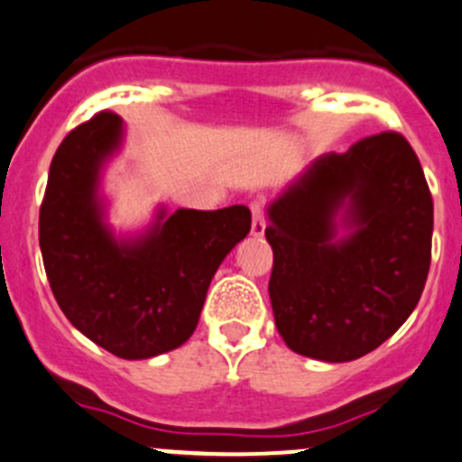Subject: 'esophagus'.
Wrapping results in <instances>:
<instances>
[{
    "mask_svg": "<svg viewBox=\"0 0 462 462\" xmlns=\"http://www.w3.org/2000/svg\"><path fill=\"white\" fill-rule=\"evenodd\" d=\"M250 212H253V226H250V235L263 236L265 221H263V209H261V203L250 205Z\"/></svg>",
    "mask_w": 462,
    "mask_h": 462,
    "instance_id": "obj_1",
    "label": "esophagus"
}]
</instances>
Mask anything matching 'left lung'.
<instances>
[{"instance_id": "8db88e82", "label": "left lung", "mask_w": 462, "mask_h": 462, "mask_svg": "<svg viewBox=\"0 0 462 462\" xmlns=\"http://www.w3.org/2000/svg\"><path fill=\"white\" fill-rule=\"evenodd\" d=\"M268 218L274 324L300 356L357 360L418 306L431 263L433 201L400 134L319 156L268 205ZM337 226L349 230L339 242Z\"/></svg>"}]
</instances>
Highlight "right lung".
I'll use <instances>...</instances> for the list:
<instances>
[{"label":"right lung","mask_w":462,"mask_h":462,"mask_svg":"<svg viewBox=\"0 0 462 462\" xmlns=\"http://www.w3.org/2000/svg\"><path fill=\"white\" fill-rule=\"evenodd\" d=\"M120 143L111 111L69 132L51 161L40 248L67 319L114 356L144 360L188 342L214 273L250 232V209H161L144 235L116 239L97 183Z\"/></svg>","instance_id":"right-lung-1"}]
</instances>
